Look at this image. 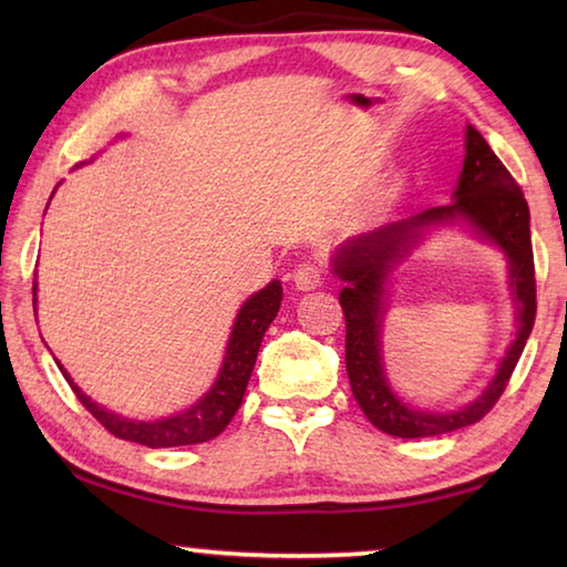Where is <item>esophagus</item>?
<instances>
[{
	"label": "esophagus",
	"mask_w": 567,
	"mask_h": 567,
	"mask_svg": "<svg viewBox=\"0 0 567 567\" xmlns=\"http://www.w3.org/2000/svg\"><path fill=\"white\" fill-rule=\"evenodd\" d=\"M292 282H295V290H318L322 285V267L320 265H312V262H305L295 270L292 275Z\"/></svg>",
	"instance_id": "esophagus-1"
}]
</instances>
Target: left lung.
<instances>
[{"mask_svg": "<svg viewBox=\"0 0 567 567\" xmlns=\"http://www.w3.org/2000/svg\"><path fill=\"white\" fill-rule=\"evenodd\" d=\"M467 221L478 236L501 246L512 262V289L518 305L516 340L492 385L470 406L453 413L408 409L391 392L381 368V300L391 270L409 254L421 233L435 224ZM332 270L344 282V364L352 395L372 425L392 437H435L483 420L505 392L535 324V265L530 243V209L511 172L497 159L473 124L465 130V162L455 203L430 207L400 223L348 239L334 252Z\"/></svg>", "mask_w": 567, "mask_h": 567, "instance_id": "obj_1", "label": "left lung"}]
</instances>
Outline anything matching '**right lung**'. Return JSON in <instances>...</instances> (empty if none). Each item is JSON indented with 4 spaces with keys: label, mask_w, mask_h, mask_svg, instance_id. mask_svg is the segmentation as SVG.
Segmentation results:
<instances>
[{
    "label": "right lung",
    "mask_w": 567,
    "mask_h": 567,
    "mask_svg": "<svg viewBox=\"0 0 567 567\" xmlns=\"http://www.w3.org/2000/svg\"><path fill=\"white\" fill-rule=\"evenodd\" d=\"M34 305H37V285H34ZM282 302V285L280 280H272L265 290L255 292L249 300L239 307L233 334H229L227 352L219 368V375L215 385L209 388L205 398H199L189 410H182L177 415L162 417L155 422L145 420H130L122 417L117 412H110L107 408L92 402L84 392L74 385L60 362L56 368L62 370L64 380L70 382L76 400L97 417L104 430H110L114 437L130 440V443L147 445V447H179V445H197L207 443V440L217 437L235 417V412L243 405L245 390L249 375L255 370L257 352H260V342L265 338L270 322L277 318Z\"/></svg>",
    "instance_id": "right-lung-1"
}]
</instances>
